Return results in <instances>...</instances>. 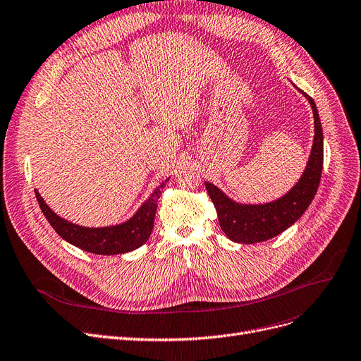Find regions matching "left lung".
Returning a JSON list of instances; mask_svg holds the SVG:
<instances>
[{"label": "left lung", "instance_id": "1", "mask_svg": "<svg viewBox=\"0 0 361 361\" xmlns=\"http://www.w3.org/2000/svg\"><path fill=\"white\" fill-rule=\"evenodd\" d=\"M308 98L315 123L311 156L302 178L286 196L264 205H241L226 196L216 185L205 183L207 192L214 204L221 231L235 243L255 244L271 239L298 221L312 202L323 171V128L315 102Z\"/></svg>", "mask_w": 361, "mask_h": 361}]
</instances>
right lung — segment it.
Listing matches in <instances>:
<instances>
[{
	"label": "right lung",
	"mask_w": 361,
	"mask_h": 361,
	"mask_svg": "<svg viewBox=\"0 0 361 361\" xmlns=\"http://www.w3.org/2000/svg\"><path fill=\"white\" fill-rule=\"evenodd\" d=\"M165 183L160 184V188L153 192V195L147 199L137 214L130 220L123 224L110 226V228H83V226L73 224L56 216L47 207L44 199L39 196L37 190L35 196L44 217L66 243L78 247L80 250L93 252V255L113 256L133 251L145 244L147 239L150 238L157 208V199L160 197V193H162Z\"/></svg>",
	"instance_id": "obj_1"
}]
</instances>
